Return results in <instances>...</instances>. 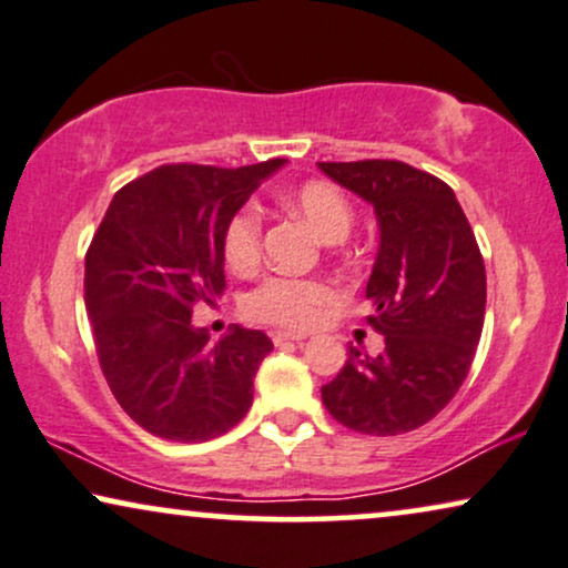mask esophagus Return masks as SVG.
I'll use <instances>...</instances> for the list:
<instances>
[{
    "label": "esophagus",
    "mask_w": 568,
    "mask_h": 568,
    "mask_svg": "<svg viewBox=\"0 0 568 568\" xmlns=\"http://www.w3.org/2000/svg\"><path fill=\"white\" fill-rule=\"evenodd\" d=\"M301 339H306L304 332H272V343H275V345L301 343Z\"/></svg>",
    "instance_id": "esophagus-1"
}]
</instances>
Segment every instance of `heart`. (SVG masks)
<instances>
[{"instance_id":"b5f03b06","label":"heart","mask_w":568,"mask_h":568,"mask_svg":"<svg viewBox=\"0 0 568 568\" xmlns=\"http://www.w3.org/2000/svg\"><path fill=\"white\" fill-rule=\"evenodd\" d=\"M293 202L324 241H343L353 229L351 200L327 181H308L298 189ZM260 248L262 215L254 205H244L225 225L223 256L233 270H248L260 260ZM335 296V285L324 277L270 275L246 296V314L256 322L301 329L312 327Z\"/></svg>"}]
</instances>
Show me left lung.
Returning a JSON list of instances; mask_svg holds the SVG:
<instances>
[{"instance_id":"8db88e82","label":"left lung","mask_w":568,"mask_h":568,"mask_svg":"<svg viewBox=\"0 0 568 568\" xmlns=\"http://www.w3.org/2000/svg\"><path fill=\"white\" fill-rule=\"evenodd\" d=\"M320 169L379 217L366 322L384 335L379 355L351 347L322 403L358 434H407L442 413L470 372L486 316V264L455 192L434 173L379 158Z\"/></svg>"}]
</instances>
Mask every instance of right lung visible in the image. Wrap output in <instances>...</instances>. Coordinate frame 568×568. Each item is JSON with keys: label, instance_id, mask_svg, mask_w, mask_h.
I'll list each match as a JSON object with an SVG mask.
<instances>
[{"label": "right lung", "instance_id": "add662e5", "mask_svg": "<svg viewBox=\"0 0 568 568\" xmlns=\"http://www.w3.org/2000/svg\"><path fill=\"white\" fill-rule=\"evenodd\" d=\"M280 163L158 165L113 194L93 233L85 306L98 363L121 410L153 436L207 442L252 407L270 337L236 327L213 343L192 312L223 296L225 225Z\"/></svg>", "mask_w": 568, "mask_h": 568}]
</instances>
